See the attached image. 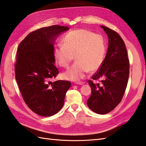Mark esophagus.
Masks as SVG:
<instances>
[{
  "label": "esophagus",
  "mask_w": 146,
  "mask_h": 146,
  "mask_svg": "<svg viewBox=\"0 0 146 146\" xmlns=\"http://www.w3.org/2000/svg\"><path fill=\"white\" fill-rule=\"evenodd\" d=\"M84 82L83 81H77V82H76L75 84H79V85H83V84H84Z\"/></svg>",
  "instance_id": "esophagus-1"
}]
</instances>
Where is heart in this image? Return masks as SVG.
Listing matches in <instances>:
<instances>
[{
  "label": "heart",
  "mask_w": 146,
  "mask_h": 146,
  "mask_svg": "<svg viewBox=\"0 0 146 146\" xmlns=\"http://www.w3.org/2000/svg\"><path fill=\"white\" fill-rule=\"evenodd\" d=\"M63 45L56 46L54 56L60 66L69 67L75 56L76 62L64 73L65 78L79 80L90 72L98 70L106 55V43L102 36L88 30L71 31L63 40Z\"/></svg>",
  "instance_id": "heart-1"
}]
</instances>
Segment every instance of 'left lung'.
Segmentation results:
<instances>
[{
	"instance_id": "left-lung-1",
	"label": "left lung",
	"mask_w": 146,
	"mask_h": 146,
	"mask_svg": "<svg viewBox=\"0 0 146 146\" xmlns=\"http://www.w3.org/2000/svg\"><path fill=\"white\" fill-rule=\"evenodd\" d=\"M101 27L108 35L109 45L102 65L92 76L93 80L102 79L101 84L88 81L91 94L87 105L94 113L104 114L113 111L122 100L129 75V60L120 35L108 27Z\"/></svg>"
}]
</instances>
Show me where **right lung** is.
Returning a JSON list of instances; mask_svg holds the SVG:
<instances>
[{
  "label": "right lung",
  "mask_w": 146,
  "mask_h": 146,
  "mask_svg": "<svg viewBox=\"0 0 146 146\" xmlns=\"http://www.w3.org/2000/svg\"><path fill=\"white\" fill-rule=\"evenodd\" d=\"M68 29L60 25L39 29L30 33L18 47L15 79L25 103L40 116H53L62 109L71 86L68 81H51L59 73L54 64V42Z\"/></svg>",
  "instance_id": "add662e5"
}]
</instances>
